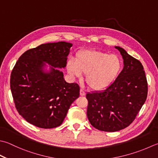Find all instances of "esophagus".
<instances>
[{
    "label": "esophagus",
    "mask_w": 158,
    "mask_h": 158,
    "mask_svg": "<svg viewBox=\"0 0 158 158\" xmlns=\"http://www.w3.org/2000/svg\"><path fill=\"white\" fill-rule=\"evenodd\" d=\"M85 92L83 90V89H80V95L81 96H85Z\"/></svg>",
    "instance_id": "34e87169"
}]
</instances>
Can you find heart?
Masks as SVG:
<instances>
[{
  "mask_svg": "<svg viewBox=\"0 0 158 158\" xmlns=\"http://www.w3.org/2000/svg\"><path fill=\"white\" fill-rule=\"evenodd\" d=\"M68 73L73 77L81 78L85 75V82L89 88L100 91L109 87L118 77L123 62L115 55L85 50L77 54L76 61L70 60L66 65Z\"/></svg>",
  "mask_w": 158,
  "mask_h": 158,
  "instance_id": "b5f03b06",
  "label": "heart"
}]
</instances>
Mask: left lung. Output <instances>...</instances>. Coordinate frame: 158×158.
I'll list each match as a JSON object with an SVG mask.
<instances>
[{
    "instance_id": "left-lung-1",
    "label": "left lung",
    "mask_w": 158,
    "mask_h": 158,
    "mask_svg": "<svg viewBox=\"0 0 158 158\" xmlns=\"http://www.w3.org/2000/svg\"><path fill=\"white\" fill-rule=\"evenodd\" d=\"M124 67L118 77L103 91L86 94L87 116L90 124L100 131L114 132L134 121L147 97L148 86L143 66L121 47Z\"/></svg>"
}]
</instances>
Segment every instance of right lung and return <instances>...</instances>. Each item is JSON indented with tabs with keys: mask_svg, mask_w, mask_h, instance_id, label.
Instances as JSON below:
<instances>
[{
	"mask_svg": "<svg viewBox=\"0 0 158 158\" xmlns=\"http://www.w3.org/2000/svg\"><path fill=\"white\" fill-rule=\"evenodd\" d=\"M73 44L46 43L24 52L12 70L10 87L18 113L38 127L61 125L71 106L79 97V86L64 80L58 69L66 66ZM49 70L45 69V63Z\"/></svg>",
	"mask_w": 158,
	"mask_h": 158,
	"instance_id": "add662e5",
	"label": "right lung"
}]
</instances>
